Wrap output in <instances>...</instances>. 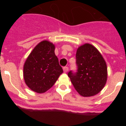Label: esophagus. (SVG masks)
Listing matches in <instances>:
<instances>
[{
	"mask_svg": "<svg viewBox=\"0 0 126 126\" xmlns=\"http://www.w3.org/2000/svg\"><path fill=\"white\" fill-rule=\"evenodd\" d=\"M63 70H64V73H67V72L69 70V67H66V66L64 67H63Z\"/></svg>",
	"mask_w": 126,
	"mask_h": 126,
	"instance_id": "obj_1",
	"label": "esophagus"
}]
</instances>
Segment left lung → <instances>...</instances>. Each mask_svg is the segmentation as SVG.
<instances>
[{"mask_svg": "<svg viewBox=\"0 0 126 126\" xmlns=\"http://www.w3.org/2000/svg\"><path fill=\"white\" fill-rule=\"evenodd\" d=\"M76 58L77 72L68 73L74 88L84 97L98 94L107 79V67L102 54L94 46L85 43L78 48Z\"/></svg>", "mask_w": 126, "mask_h": 126, "instance_id": "left-lung-1", "label": "left lung"}]
</instances>
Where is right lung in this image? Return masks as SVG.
Listing matches in <instances>:
<instances>
[{"mask_svg":"<svg viewBox=\"0 0 126 126\" xmlns=\"http://www.w3.org/2000/svg\"><path fill=\"white\" fill-rule=\"evenodd\" d=\"M54 51L53 43L43 40L33 48L24 62V81L33 92L45 93L53 86L63 73Z\"/></svg>","mask_w":126,"mask_h":126,"instance_id":"obj_1","label":"right lung"}]
</instances>
